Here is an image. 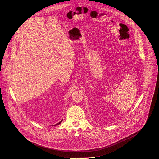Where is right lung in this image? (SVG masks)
Listing matches in <instances>:
<instances>
[{
	"instance_id": "1",
	"label": "right lung",
	"mask_w": 159,
	"mask_h": 159,
	"mask_svg": "<svg viewBox=\"0 0 159 159\" xmlns=\"http://www.w3.org/2000/svg\"><path fill=\"white\" fill-rule=\"evenodd\" d=\"M62 119L61 120V121L60 122H59V123H57V124H56V125H53V126H56V125H60V123H61V122H62Z\"/></svg>"
}]
</instances>
